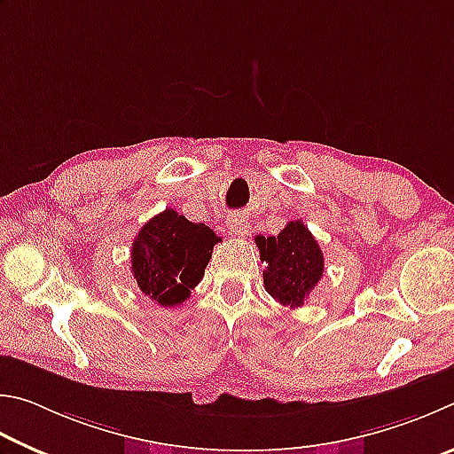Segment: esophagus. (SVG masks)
<instances>
[{
	"mask_svg": "<svg viewBox=\"0 0 454 454\" xmlns=\"http://www.w3.org/2000/svg\"><path fill=\"white\" fill-rule=\"evenodd\" d=\"M225 223H227L229 233L235 237H245L249 233V219L241 213H231Z\"/></svg>",
	"mask_w": 454,
	"mask_h": 454,
	"instance_id": "obj_1",
	"label": "esophagus"
}]
</instances>
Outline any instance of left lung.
<instances>
[{"mask_svg": "<svg viewBox=\"0 0 454 454\" xmlns=\"http://www.w3.org/2000/svg\"><path fill=\"white\" fill-rule=\"evenodd\" d=\"M261 261L265 263V291L285 307H301L321 281L323 251L303 221H291L277 237L257 235Z\"/></svg>", "mask_w": 454, "mask_h": 454, "instance_id": "1", "label": "left lung"}]
</instances>
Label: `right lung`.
I'll use <instances>...</instances> for the list:
<instances>
[{"instance_id": "obj_1", "label": "right lung", "mask_w": 454, "mask_h": 454, "mask_svg": "<svg viewBox=\"0 0 454 454\" xmlns=\"http://www.w3.org/2000/svg\"><path fill=\"white\" fill-rule=\"evenodd\" d=\"M221 237L205 223L165 209L141 227L131 247V271L141 293L161 307L181 305L203 279Z\"/></svg>"}]
</instances>
